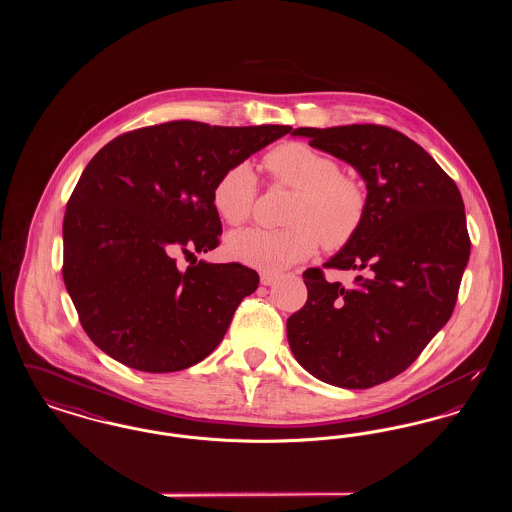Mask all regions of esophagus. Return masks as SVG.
<instances>
[{
    "label": "esophagus",
    "instance_id": "1",
    "mask_svg": "<svg viewBox=\"0 0 512 512\" xmlns=\"http://www.w3.org/2000/svg\"><path fill=\"white\" fill-rule=\"evenodd\" d=\"M274 280H276V274H272V272H263L261 274V284L263 286H270Z\"/></svg>",
    "mask_w": 512,
    "mask_h": 512
}]
</instances>
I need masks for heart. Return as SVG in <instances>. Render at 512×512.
<instances>
[{"mask_svg": "<svg viewBox=\"0 0 512 512\" xmlns=\"http://www.w3.org/2000/svg\"><path fill=\"white\" fill-rule=\"evenodd\" d=\"M265 165L276 186L293 190L286 222L280 230L247 228L226 238V255L247 267L280 272L309 259L322 245L341 249L363 228L368 213L365 184L341 172L340 163L303 142L274 147ZM259 182L249 163L238 161L220 172L211 205L230 226L251 217Z\"/></svg>", "mask_w": 512, "mask_h": 512, "instance_id": "b5f03b06", "label": "heart"}]
</instances>
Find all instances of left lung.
I'll return each mask as SVG.
<instances>
[{
  "mask_svg": "<svg viewBox=\"0 0 512 512\" xmlns=\"http://www.w3.org/2000/svg\"><path fill=\"white\" fill-rule=\"evenodd\" d=\"M292 134L359 171L368 213L361 232L324 263L363 274L345 288L307 268L309 295L288 318V341L318 380L366 390L413 365L451 317L470 257L463 197L428 151L390 126H303Z\"/></svg>",
  "mask_w": 512,
  "mask_h": 512,
  "instance_id": "1",
  "label": "left lung"
}]
</instances>
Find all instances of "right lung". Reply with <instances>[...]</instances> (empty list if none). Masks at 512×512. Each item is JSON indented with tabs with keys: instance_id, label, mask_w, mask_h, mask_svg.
Segmentation results:
<instances>
[{
	"instance_id": "right-lung-1",
	"label": "right lung",
	"mask_w": 512,
	"mask_h": 512,
	"mask_svg": "<svg viewBox=\"0 0 512 512\" xmlns=\"http://www.w3.org/2000/svg\"><path fill=\"white\" fill-rule=\"evenodd\" d=\"M292 126L171 121L126 132L82 172L63 220V280L90 340L122 365L176 372L203 361L259 286L220 244L211 192L226 167ZM178 256L191 267L178 269Z\"/></svg>"
}]
</instances>
